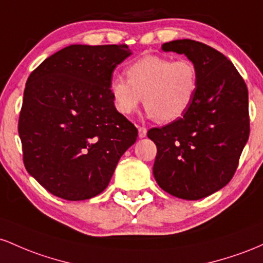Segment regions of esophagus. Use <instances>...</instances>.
Returning a JSON list of instances; mask_svg holds the SVG:
<instances>
[{
	"label": "esophagus",
	"instance_id": "1",
	"mask_svg": "<svg viewBox=\"0 0 263 263\" xmlns=\"http://www.w3.org/2000/svg\"><path fill=\"white\" fill-rule=\"evenodd\" d=\"M138 132H139V138H145L146 137V128H144V126H139L138 128Z\"/></svg>",
	"mask_w": 263,
	"mask_h": 263
}]
</instances>
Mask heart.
<instances>
[{"label":"heart","mask_w":263,"mask_h":263,"mask_svg":"<svg viewBox=\"0 0 263 263\" xmlns=\"http://www.w3.org/2000/svg\"><path fill=\"white\" fill-rule=\"evenodd\" d=\"M128 81L113 77L109 83L114 107L132 116L143 102L149 117L173 122L193 105L199 90L200 74L189 60L173 61L161 55H145L126 68Z\"/></svg>","instance_id":"heart-1"}]
</instances>
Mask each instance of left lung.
Wrapping results in <instances>:
<instances>
[{
	"mask_svg": "<svg viewBox=\"0 0 263 263\" xmlns=\"http://www.w3.org/2000/svg\"><path fill=\"white\" fill-rule=\"evenodd\" d=\"M161 49L194 62L200 83L184 116L147 132L158 149L153 174L170 195L200 200L226 186L237 169L250 135L249 92L231 61L210 46L178 40Z\"/></svg>",
	"mask_w": 263,
	"mask_h": 263,
	"instance_id": "1",
	"label": "left lung"
}]
</instances>
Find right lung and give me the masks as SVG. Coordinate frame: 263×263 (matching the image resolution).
Listing matches in <instances>:
<instances>
[{"label": "right lung", "mask_w": 263, "mask_h": 263, "mask_svg": "<svg viewBox=\"0 0 263 263\" xmlns=\"http://www.w3.org/2000/svg\"><path fill=\"white\" fill-rule=\"evenodd\" d=\"M130 54L126 44H70L29 74L18 120L23 163L53 195H99L137 140L109 90L114 69Z\"/></svg>", "instance_id": "add662e5"}]
</instances>
